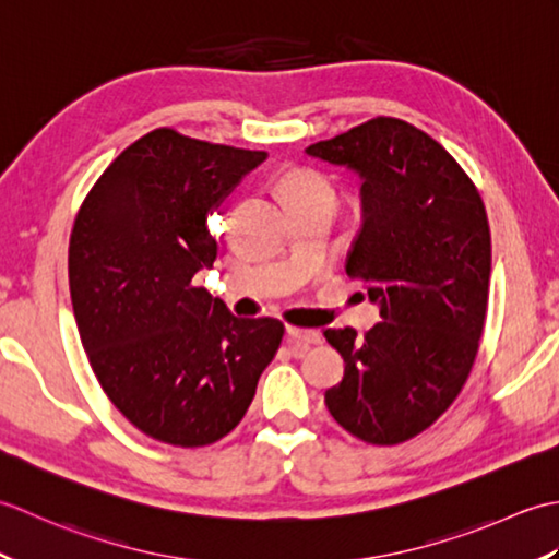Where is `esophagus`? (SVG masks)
<instances>
[{
    "mask_svg": "<svg viewBox=\"0 0 559 559\" xmlns=\"http://www.w3.org/2000/svg\"><path fill=\"white\" fill-rule=\"evenodd\" d=\"M286 334L290 341H298V343H312V346H317V343H322V334L314 329H300V326H288Z\"/></svg>",
    "mask_w": 559,
    "mask_h": 559,
    "instance_id": "obj_1",
    "label": "esophagus"
}]
</instances>
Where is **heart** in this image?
<instances>
[{
	"label": "heart",
	"mask_w": 559,
	"mask_h": 559,
	"mask_svg": "<svg viewBox=\"0 0 559 559\" xmlns=\"http://www.w3.org/2000/svg\"><path fill=\"white\" fill-rule=\"evenodd\" d=\"M283 192H286L290 204H302V201L329 199L334 201V189L314 170H293L283 177Z\"/></svg>",
	"instance_id": "1"
}]
</instances>
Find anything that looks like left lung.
<instances>
[{"instance_id":"left-lung-1","label":"left lung","mask_w":559,"mask_h":559,"mask_svg":"<svg viewBox=\"0 0 559 559\" xmlns=\"http://www.w3.org/2000/svg\"><path fill=\"white\" fill-rule=\"evenodd\" d=\"M305 153L360 177L362 228L346 273L382 317L365 338L350 326L324 331L346 362L326 408L367 444H401L454 403L476 360L490 288L488 213L461 165L396 117Z\"/></svg>"}]
</instances>
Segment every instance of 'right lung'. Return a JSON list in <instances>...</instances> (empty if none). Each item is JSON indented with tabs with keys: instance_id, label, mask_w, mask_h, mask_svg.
<instances>
[{
	"instance_id": "1",
	"label": "right lung",
	"mask_w": 559,
	"mask_h": 559,
	"mask_svg": "<svg viewBox=\"0 0 559 559\" xmlns=\"http://www.w3.org/2000/svg\"><path fill=\"white\" fill-rule=\"evenodd\" d=\"M153 129L117 156L76 213L69 290L105 394L141 432L206 447L235 430L276 355L278 319H240L206 288L209 216L266 160Z\"/></svg>"
}]
</instances>
